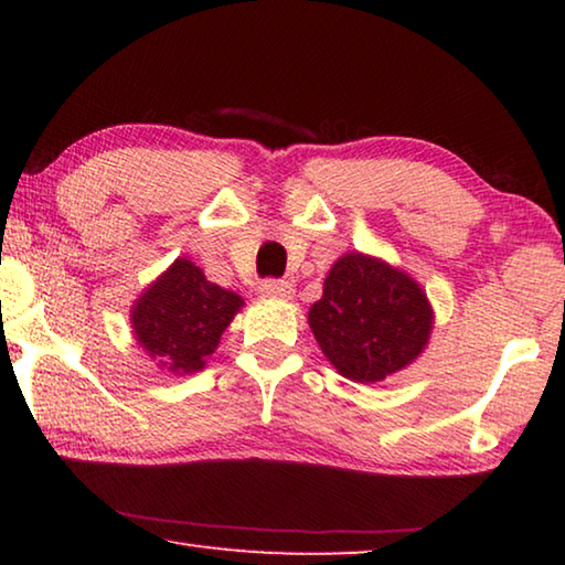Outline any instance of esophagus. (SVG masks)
<instances>
[{
  "label": "esophagus",
  "instance_id": "1",
  "mask_svg": "<svg viewBox=\"0 0 565 565\" xmlns=\"http://www.w3.org/2000/svg\"><path fill=\"white\" fill-rule=\"evenodd\" d=\"M262 296H274V299H291L294 296V284L284 279H266L259 284Z\"/></svg>",
  "mask_w": 565,
  "mask_h": 565
}]
</instances>
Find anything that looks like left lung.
<instances>
[{"instance_id":"1","label":"left lung","mask_w":565,"mask_h":565,"mask_svg":"<svg viewBox=\"0 0 565 565\" xmlns=\"http://www.w3.org/2000/svg\"><path fill=\"white\" fill-rule=\"evenodd\" d=\"M309 327L341 376L376 384L426 349L434 309L408 274L353 252L331 266Z\"/></svg>"}]
</instances>
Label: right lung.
Listing matches in <instances>:
<instances>
[{
	"mask_svg": "<svg viewBox=\"0 0 565 565\" xmlns=\"http://www.w3.org/2000/svg\"><path fill=\"white\" fill-rule=\"evenodd\" d=\"M242 306V296L206 281L194 262L177 259L134 301V339L171 374H194Z\"/></svg>",
	"mask_w": 565,
	"mask_h": 565,
	"instance_id": "obj_1",
	"label": "right lung"
}]
</instances>
